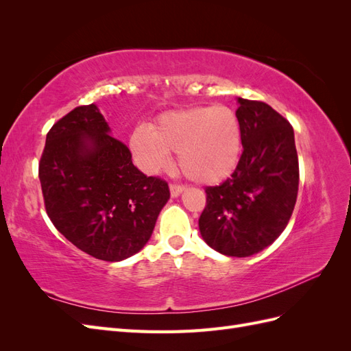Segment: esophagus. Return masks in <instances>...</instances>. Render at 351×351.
Listing matches in <instances>:
<instances>
[{
  "instance_id": "1",
  "label": "esophagus",
  "mask_w": 351,
  "mask_h": 351,
  "mask_svg": "<svg viewBox=\"0 0 351 351\" xmlns=\"http://www.w3.org/2000/svg\"><path fill=\"white\" fill-rule=\"evenodd\" d=\"M183 190H184L183 186H180V184H169V193H171L173 197H177L180 193L183 192Z\"/></svg>"
}]
</instances>
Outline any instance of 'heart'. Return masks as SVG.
Segmentation results:
<instances>
[{
    "instance_id": "obj_1",
    "label": "heart",
    "mask_w": 351,
    "mask_h": 351,
    "mask_svg": "<svg viewBox=\"0 0 351 351\" xmlns=\"http://www.w3.org/2000/svg\"><path fill=\"white\" fill-rule=\"evenodd\" d=\"M130 146L146 173L169 167V152H177L184 177L199 184H218L240 162L241 127L237 114L226 105L197 107L161 115L152 132L137 127Z\"/></svg>"
}]
</instances>
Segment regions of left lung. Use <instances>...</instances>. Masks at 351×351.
Here are the masks:
<instances>
[{"label":"left lung","instance_id":"left-lung-1","mask_svg":"<svg viewBox=\"0 0 351 351\" xmlns=\"http://www.w3.org/2000/svg\"><path fill=\"white\" fill-rule=\"evenodd\" d=\"M243 152L236 171L208 186L199 230L212 249L246 258L268 247L289 224L299 192L294 132L261 101L237 99Z\"/></svg>","mask_w":351,"mask_h":351}]
</instances>
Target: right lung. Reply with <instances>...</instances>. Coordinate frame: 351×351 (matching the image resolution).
<instances>
[{"label":"right lung","instance_id":"obj_1","mask_svg":"<svg viewBox=\"0 0 351 351\" xmlns=\"http://www.w3.org/2000/svg\"><path fill=\"white\" fill-rule=\"evenodd\" d=\"M39 180L54 227L82 252L107 262L145 246L169 199L168 183L133 165L130 149L110 136L95 104L76 107L51 127Z\"/></svg>","mask_w":351,"mask_h":351}]
</instances>
